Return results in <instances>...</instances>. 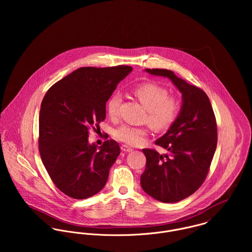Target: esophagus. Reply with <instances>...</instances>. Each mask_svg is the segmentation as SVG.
<instances>
[{"label": "esophagus", "mask_w": 252, "mask_h": 252, "mask_svg": "<svg viewBox=\"0 0 252 252\" xmlns=\"http://www.w3.org/2000/svg\"><path fill=\"white\" fill-rule=\"evenodd\" d=\"M121 150L124 151V152H132L133 151V148L127 146V145H122L121 146Z\"/></svg>", "instance_id": "obj_1"}]
</instances>
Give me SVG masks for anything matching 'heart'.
Segmentation results:
<instances>
[{
	"mask_svg": "<svg viewBox=\"0 0 252 252\" xmlns=\"http://www.w3.org/2000/svg\"><path fill=\"white\" fill-rule=\"evenodd\" d=\"M135 96L140 100L147 110L145 119L148 123L158 130H163L172 125L180 110L179 101L168 97V91L164 87L155 83H144L134 90ZM121 97L113 94L108 100L107 110L111 118H115L119 113ZM147 135L144 127L131 125H121L114 131V138L129 145H138L144 141Z\"/></svg>",
	"mask_w": 252,
	"mask_h": 252,
	"instance_id": "1",
	"label": "heart"
}]
</instances>
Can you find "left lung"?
I'll use <instances>...</instances> for the list:
<instances>
[{
    "label": "left lung",
    "mask_w": 252,
    "mask_h": 252,
    "mask_svg": "<svg viewBox=\"0 0 252 252\" xmlns=\"http://www.w3.org/2000/svg\"><path fill=\"white\" fill-rule=\"evenodd\" d=\"M151 75L170 79L181 93L180 112L155 144L169 151L159 154L143 149L146 157L141 185L162 203H177L193 194L206 179L217 144L216 117L207 94L163 69H145Z\"/></svg>",
    "instance_id": "obj_1"
}]
</instances>
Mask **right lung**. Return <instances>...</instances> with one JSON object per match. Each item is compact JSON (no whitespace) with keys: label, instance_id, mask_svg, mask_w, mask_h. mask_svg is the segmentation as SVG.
<instances>
[{"label":"right lung","instance_id":"right-lung-1","mask_svg":"<svg viewBox=\"0 0 252 252\" xmlns=\"http://www.w3.org/2000/svg\"><path fill=\"white\" fill-rule=\"evenodd\" d=\"M132 71L129 66L80 68L46 92L38 148L49 177L67 196L82 200L104 188L120 147L113 140L99 147L90 144L89 130L105 120L106 103Z\"/></svg>","mask_w":252,"mask_h":252}]
</instances>
